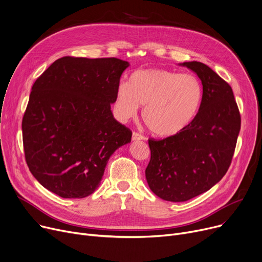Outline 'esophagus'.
<instances>
[{
    "label": "esophagus",
    "mask_w": 262,
    "mask_h": 262,
    "mask_svg": "<svg viewBox=\"0 0 262 262\" xmlns=\"http://www.w3.org/2000/svg\"><path fill=\"white\" fill-rule=\"evenodd\" d=\"M144 139H145V137H144L142 134H140V133H138V132H134V133H133V141L144 140Z\"/></svg>",
    "instance_id": "34e87169"
}]
</instances>
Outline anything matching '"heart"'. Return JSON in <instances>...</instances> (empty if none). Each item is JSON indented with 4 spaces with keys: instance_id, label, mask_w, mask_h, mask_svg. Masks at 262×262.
<instances>
[{
    "instance_id": "heart-1",
    "label": "heart",
    "mask_w": 262,
    "mask_h": 262,
    "mask_svg": "<svg viewBox=\"0 0 262 262\" xmlns=\"http://www.w3.org/2000/svg\"><path fill=\"white\" fill-rule=\"evenodd\" d=\"M203 87L190 73L146 69L133 73L129 85L119 84L115 107L120 119L134 118L139 106L147 128L161 137L174 136L188 127L201 107Z\"/></svg>"
}]
</instances>
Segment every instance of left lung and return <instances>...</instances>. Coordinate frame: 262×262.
<instances>
[{"label":"left lung","instance_id":"obj_1","mask_svg":"<svg viewBox=\"0 0 262 262\" xmlns=\"http://www.w3.org/2000/svg\"><path fill=\"white\" fill-rule=\"evenodd\" d=\"M183 66L195 72L203 98L195 119L181 133L148 139L145 169L149 189L164 201L185 202L208 191L226 174L235 153L241 117L232 89L199 61Z\"/></svg>","mask_w":262,"mask_h":262}]
</instances>
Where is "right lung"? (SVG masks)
Masks as SVG:
<instances>
[{
	"mask_svg": "<svg viewBox=\"0 0 262 262\" xmlns=\"http://www.w3.org/2000/svg\"><path fill=\"white\" fill-rule=\"evenodd\" d=\"M119 58L64 56L34 82L22 119L25 160L36 180L63 199L100 186L108 159L132 130L110 110L123 71Z\"/></svg>",
	"mask_w": 262,
	"mask_h": 262,
	"instance_id": "add662e5",
	"label": "right lung"
}]
</instances>
